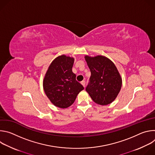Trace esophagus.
<instances>
[{
  "instance_id": "34e87169",
  "label": "esophagus",
  "mask_w": 155,
  "mask_h": 155,
  "mask_svg": "<svg viewBox=\"0 0 155 155\" xmlns=\"http://www.w3.org/2000/svg\"><path fill=\"white\" fill-rule=\"evenodd\" d=\"M81 84L83 86V87H85V84H86L85 81H84V80H83V81H82L81 82Z\"/></svg>"
}]
</instances>
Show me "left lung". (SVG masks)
Wrapping results in <instances>:
<instances>
[{
	"label": "left lung",
	"mask_w": 155,
	"mask_h": 155,
	"mask_svg": "<svg viewBox=\"0 0 155 155\" xmlns=\"http://www.w3.org/2000/svg\"><path fill=\"white\" fill-rule=\"evenodd\" d=\"M84 58L91 72L86 91L97 104L106 105L112 103L120 91L122 84L116 66L103 56Z\"/></svg>",
	"instance_id": "obj_1"
}]
</instances>
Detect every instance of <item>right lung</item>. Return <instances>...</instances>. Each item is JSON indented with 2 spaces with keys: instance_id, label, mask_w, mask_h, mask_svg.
I'll use <instances>...</instances> for the list:
<instances>
[{
  "instance_id": "1",
  "label": "right lung",
  "mask_w": 155,
  "mask_h": 155,
  "mask_svg": "<svg viewBox=\"0 0 155 155\" xmlns=\"http://www.w3.org/2000/svg\"><path fill=\"white\" fill-rule=\"evenodd\" d=\"M74 59L65 55L57 57L50 64L43 80V89L56 107L68 108L75 101L84 87L72 72Z\"/></svg>"
}]
</instances>
